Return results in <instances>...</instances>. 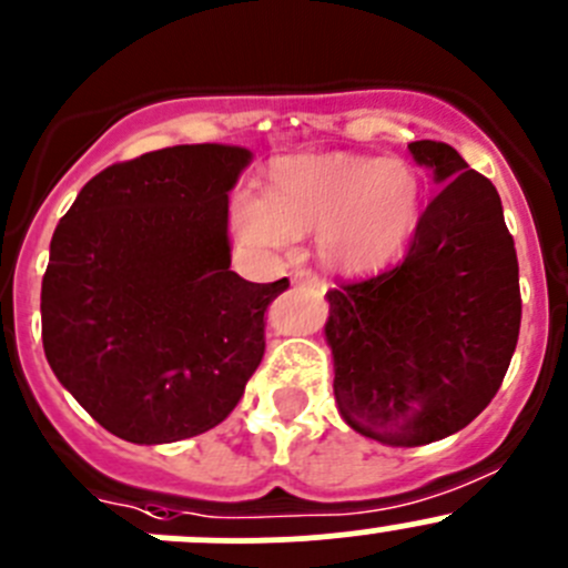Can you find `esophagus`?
Segmentation results:
<instances>
[{
    "instance_id": "obj_1",
    "label": "esophagus",
    "mask_w": 568,
    "mask_h": 568,
    "mask_svg": "<svg viewBox=\"0 0 568 568\" xmlns=\"http://www.w3.org/2000/svg\"><path fill=\"white\" fill-rule=\"evenodd\" d=\"M291 283L294 285H318V277L311 272V268H300V272H294V277H291Z\"/></svg>"
}]
</instances>
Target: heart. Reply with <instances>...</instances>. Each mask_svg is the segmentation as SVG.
Listing matches in <instances>:
<instances>
[{
	"instance_id": "b5f03b06",
	"label": "heart",
	"mask_w": 568,
	"mask_h": 568,
	"mask_svg": "<svg viewBox=\"0 0 568 568\" xmlns=\"http://www.w3.org/2000/svg\"><path fill=\"white\" fill-rule=\"evenodd\" d=\"M422 183L402 161L344 155H296L268 172L266 196L239 189L230 222L244 244L285 250L294 235L318 233V255L346 274L388 266L413 235Z\"/></svg>"
}]
</instances>
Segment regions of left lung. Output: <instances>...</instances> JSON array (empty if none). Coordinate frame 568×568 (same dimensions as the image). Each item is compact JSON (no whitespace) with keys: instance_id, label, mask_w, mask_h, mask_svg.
I'll return each mask as SVG.
<instances>
[{"instance_id":"1","label":"left lung","mask_w":568,"mask_h":568,"mask_svg":"<svg viewBox=\"0 0 568 568\" xmlns=\"http://www.w3.org/2000/svg\"><path fill=\"white\" fill-rule=\"evenodd\" d=\"M407 150L444 189L405 261L327 291L324 324L341 416L390 447L442 442L480 416L521 324L519 261L491 180L442 141Z\"/></svg>"}]
</instances>
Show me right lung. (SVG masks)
<instances>
[{
  "label": "right lung",
  "mask_w": 568,
  "mask_h": 568,
  "mask_svg": "<svg viewBox=\"0 0 568 568\" xmlns=\"http://www.w3.org/2000/svg\"><path fill=\"white\" fill-rule=\"evenodd\" d=\"M244 146L185 144L113 163L60 219L41 283L43 352L63 388L132 444L230 416L288 288L230 272L227 194Z\"/></svg>",
  "instance_id": "1"
}]
</instances>
